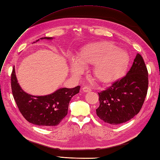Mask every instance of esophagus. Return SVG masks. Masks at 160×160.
Returning <instances> with one entry per match:
<instances>
[{
	"mask_svg": "<svg viewBox=\"0 0 160 160\" xmlns=\"http://www.w3.org/2000/svg\"><path fill=\"white\" fill-rule=\"evenodd\" d=\"M82 91H84V92H85V93H89V92H90V91H91V89H90L89 87H84L82 88Z\"/></svg>",
	"mask_w": 160,
	"mask_h": 160,
	"instance_id": "1",
	"label": "esophagus"
}]
</instances>
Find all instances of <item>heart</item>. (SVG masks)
Masks as SVG:
<instances>
[{
	"label": "heart",
	"mask_w": 160,
	"mask_h": 160,
	"mask_svg": "<svg viewBox=\"0 0 160 160\" xmlns=\"http://www.w3.org/2000/svg\"><path fill=\"white\" fill-rule=\"evenodd\" d=\"M128 59L127 51L118 48L113 43L108 41L87 44L76 56V61L80 64H93V77L103 84L112 83L119 79L125 73ZM75 60L71 61V70H81L80 65Z\"/></svg>",
	"instance_id": "1"
}]
</instances>
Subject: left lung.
Returning a JSON list of instances; mask_svg holds the SVG:
<instances>
[{"instance_id": "8db88e82", "label": "left lung", "mask_w": 160, "mask_h": 160, "mask_svg": "<svg viewBox=\"0 0 160 160\" xmlns=\"http://www.w3.org/2000/svg\"><path fill=\"white\" fill-rule=\"evenodd\" d=\"M148 71L144 61L138 53L125 76L113 82L99 95L100 106L96 114L112 125L130 120L140 112L148 90Z\"/></svg>"}]
</instances>
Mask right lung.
<instances>
[{"label": "right lung", "mask_w": 160, "mask_h": 160, "mask_svg": "<svg viewBox=\"0 0 160 160\" xmlns=\"http://www.w3.org/2000/svg\"><path fill=\"white\" fill-rule=\"evenodd\" d=\"M53 38L45 37L40 39ZM11 85L13 98L23 117L30 123L45 127L57 126L62 121L68 113L71 98L79 93L80 89V86L72 89L60 88L53 93L45 96H33L26 93L20 87L14 67L12 73Z\"/></svg>", "instance_id": "add662e5"}]
</instances>
